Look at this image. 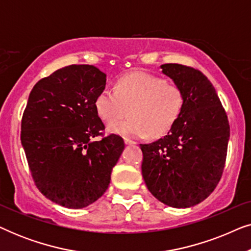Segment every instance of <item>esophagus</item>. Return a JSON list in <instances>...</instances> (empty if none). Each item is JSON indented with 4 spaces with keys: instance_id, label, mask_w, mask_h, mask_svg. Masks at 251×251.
Listing matches in <instances>:
<instances>
[{
    "instance_id": "34e87169",
    "label": "esophagus",
    "mask_w": 251,
    "mask_h": 251,
    "mask_svg": "<svg viewBox=\"0 0 251 251\" xmlns=\"http://www.w3.org/2000/svg\"><path fill=\"white\" fill-rule=\"evenodd\" d=\"M125 143L126 144V145H133V144H136L135 140H131L129 138H125Z\"/></svg>"
}]
</instances>
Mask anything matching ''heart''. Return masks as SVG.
Wrapping results in <instances>:
<instances>
[{
  "label": "heart",
  "mask_w": 251,
  "mask_h": 251,
  "mask_svg": "<svg viewBox=\"0 0 251 251\" xmlns=\"http://www.w3.org/2000/svg\"><path fill=\"white\" fill-rule=\"evenodd\" d=\"M184 92L179 85L146 72H132L119 78L115 90L106 88L96 98V111L110 123L112 132L140 138L160 137L173 128L184 106ZM130 111V118L114 123Z\"/></svg>",
  "instance_id": "b5f03b06"
}]
</instances>
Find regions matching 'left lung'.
<instances>
[{
	"mask_svg": "<svg viewBox=\"0 0 251 251\" xmlns=\"http://www.w3.org/2000/svg\"><path fill=\"white\" fill-rule=\"evenodd\" d=\"M184 92L181 113L163 138L140 144L142 174L149 191L162 203L188 208L212 193L225 168L229 125L217 92L199 70L161 65Z\"/></svg>",
	"mask_w": 251,
	"mask_h": 251,
	"instance_id": "left-lung-1",
	"label": "left lung"
}]
</instances>
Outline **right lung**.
I'll return each instance as SVG.
<instances>
[{"mask_svg":"<svg viewBox=\"0 0 251 251\" xmlns=\"http://www.w3.org/2000/svg\"><path fill=\"white\" fill-rule=\"evenodd\" d=\"M105 84L106 74L94 65H70L41 78L29 94L20 138L30 175L41 193L63 207L97 201L125 149L122 137L104 135L96 111Z\"/></svg>","mask_w":251,"mask_h":251,"instance_id":"right-lung-1","label":"right lung"}]
</instances>
